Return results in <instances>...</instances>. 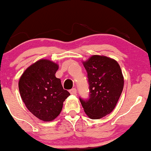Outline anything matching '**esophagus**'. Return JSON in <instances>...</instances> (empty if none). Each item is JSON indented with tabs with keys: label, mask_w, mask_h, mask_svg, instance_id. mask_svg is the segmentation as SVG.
Wrapping results in <instances>:
<instances>
[{
	"label": "esophagus",
	"mask_w": 151,
	"mask_h": 151,
	"mask_svg": "<svg viewBox=\"0 0 151 151\" xmlns=\"http://www.w3.org/2000/svg\"><path fill=\"white\" fill-rule=\"evenodd\" d=\"M69 92L70 94H73V95H75V94H76V92H77V90H76V88H73L69 91Z\"/></svg>",
	"instance_id": "34e87169"
}]
</instances>
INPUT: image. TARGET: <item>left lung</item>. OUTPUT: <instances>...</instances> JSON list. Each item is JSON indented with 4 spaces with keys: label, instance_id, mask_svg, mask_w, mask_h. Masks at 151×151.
Returning <instances> with one entry per match:
<instances>
[{
    "label": "left lung",
    "instance_id": "obj_1",
    "mask_svg": "<svg viewBox=\"0 0 151 151\" xmlns=\"http://www.w3.org/2000/svg\"><path fill=\"white\" fill-rule=\"evenodd\" d=\"M87 73L90 96L80 98L84 111L91 119H100L113 111L124 87L120 65L105 56L93 55L83 61Z\"/></svg>",
    "mask_w": 151,
    "mask_h": 151
}]
</instances>
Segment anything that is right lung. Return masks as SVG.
Segmentation results:
<instances>
[{
	"label": "right lung",
	"instance_id": "add662e5",
	"mask_svg": "<svg viewBox=\"0 0 151 151\" xmlns=\"http://www.w3.org/2000/svg\"><path fill=\"white\" fill-rule=\"evenodd\" d=\"M58 68L53 61L40 59L28 67L19 81L20 95L28 110L45 122L60 114L63 103L70 95L55 77Z\"/></svg>",
	"mask_w": 151,
	"mask_h": 151
}]
</instances>
